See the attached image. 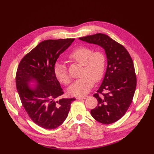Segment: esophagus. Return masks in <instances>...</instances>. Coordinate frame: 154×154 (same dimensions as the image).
<instances>
[{"label": "esophagus", "instance_id": "esophagus-1", "mask_svg": "<svg viewBox=\"0 0 154 154\" xmlns=\"http://www.w3.org/2000/svg\"><path fill=\"white\" fill-rule=\"evenodd\" d=\"M87 97V96H83V97H77V100H85Z\"/></svg>", "mask_w": 154, "mask_h": 154}]
</instances>
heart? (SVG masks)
<instances>
[{
    "mask_svg": "<svg viewBox=\"0 0 154 154\" xmlns=\"http://www.w3.org/2000/svg\"><path fill=\"white\" fill-rule=\"evenodd\" d=\"M69 58L83 66L80 78L74 81L69 87L70 94L75 96H83L89 92L94 85L103 78L106 64L105 54L101 51H96L87 46H79L73 49ZM57 80L65 85L71 83V77L66 67L61 63H57L54 68Z\"/></svg>",
    "mask_w": 154,
    "mask_h": 154,
    "instance_id": "obj_1",
    "label": "heart"
}]
</instances>
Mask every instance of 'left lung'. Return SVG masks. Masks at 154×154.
I'll list each match as a JSON object with an SVG mask.
<instances>
[{"label":"left lung","mask_w":154,"mask_h":154,"mask_svg":"<svg viewBox=\"0 0 154 154\" xmlns=\"http://www.w3.org/2000/svg\"><path fill=\"white\" fill-rule=\"evenodd\" d=\"M79 39L100 45L105 51L106 71L101 85L93 95L97 105L91 114L101 123H115L127 112L136 91L137 79L132 59L123 45L108 35L97 33Z\"/></svg>","instance_id":"8db88e82"}]
</instances>
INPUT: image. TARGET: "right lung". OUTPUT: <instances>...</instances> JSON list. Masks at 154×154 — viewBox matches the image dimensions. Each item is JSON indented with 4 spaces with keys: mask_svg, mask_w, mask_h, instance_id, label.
Here are the masks:
<instances>
[{
    "mask_svg": "<svg viewBox=\"0 0 154 154\" xmlns=\"http://www.w3.org/2000/svg\"><path fill=\"white\" fill-rule=\"evenodd\" d=\"M74 38L42 41L22 58L16 73V86L21 103L31 119L45 129H54L66 119L75 98L57 100L63 91L54 75L56 62ZM38 84L31 89L28 83Z\"/></svg>",
    "mask_w": 154,
    "mask_h": 154,
    "instance_id": "right-lung-1",
    "label": "right lung"
}]
</instances>
